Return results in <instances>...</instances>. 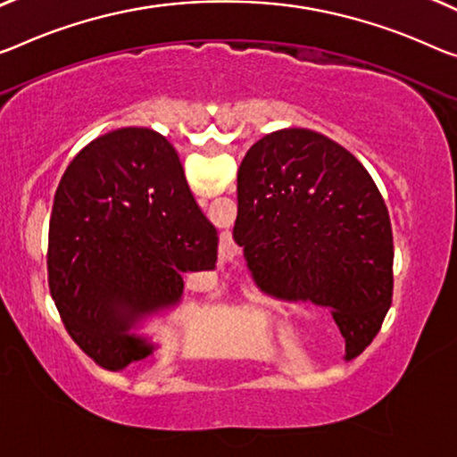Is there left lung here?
I'll list each match as a JSON object with an SVG mask.
<instances>
[{"mask_svg": "<svg viewBox=\"0 0 457 457\" xmlns=\"http://www.w3.org/2000/svg\"><path fill=\"white\" fill-rule=\"evenodd\" d=\"M237 202L233 238L259 290L333 308L345 357L360 355L395 286L388 208L366 167L319 132L284 129L247 151Z\"/></svg>", "mask_w": 457, "mask_h": 457, "instance_id": "8db88e82", "label": "left lung"}]
</instances>
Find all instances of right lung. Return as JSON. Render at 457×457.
I'll return each instance as SVG.
<instances>
[{
  "label": "right lung",
  "mask_w": 457,
  "mask_h": 457,
  "mask_svg": "<svg viewBox=\"0 0 457 457\" xmlns=\"http://www.w3.org/2000/svg\"><path fill=\"white\" fill-rule=\"evenodd\" d=\"M216 259L219 233L159 132L112 130L62 173L48 227V287L67 333L100 368L145 360L151 345L126 333L132 320L178 304L186 273L214 271Z\"/></svg>",
  "instance_id": "obj_1"
}]
</instances>
